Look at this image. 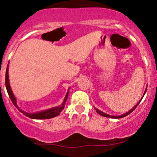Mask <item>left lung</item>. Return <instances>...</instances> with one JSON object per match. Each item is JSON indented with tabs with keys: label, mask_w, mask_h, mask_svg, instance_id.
Masks as SVG:
<instances>
[{
	"label": "left lung",
	"mask_w": 157,
	"mask_h": 157,
	"mask_svg": "<svg viewBox=\"0 0 157 157\" xmlns=\"http://www.w3.org/2000/svg\"><path fill=\"white\" fill-rule=\"evenodd\" d=\"M146 91H147V89H146V91H145V92H144V94H145V93H146ZM144 96H143V97H144ZM143 97H142V98H141V99H142V98H143ZM141 99L140 101H139L138 103H137V104H136V106H135L134 107V108H133V109H131V110H130V111H128L127 113H124V115H121V116H119V117H114V116H110V115H108V114H106V113H104V112H102V111H99V110H98V109H97L94 108V109H95V110L96 111V112H97L98 113H99V114H100V115H101V116H103V117H108V118H113V119H120V118H123V117H126V116H127V115H128V114H129V113H132V111H134V109L136 108V107H137V106H138V105H139V103H140V101H141Z\"/></svg>",
	"instance_id": "1"
}]
</instances>
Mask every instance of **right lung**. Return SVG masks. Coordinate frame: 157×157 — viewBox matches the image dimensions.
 <instances>
[{
  "label": "right lung",
  "instance_id": "right-lung-1",
  "mask_svg": "<svg viewBox=\"0 0 157 157\" xmlns=\"http://www.w3.org/2000/svg\"><path fill=\"white\" fill-rule=\"evenodd\" d=\"M6 89H7L8 96H9L10 100L12 101L13 104H14V106H16L21 113H23L25 116L31 118V119H51V118H53V117H56V116H58V115H59L60 112H61V111L63 110L64 108V106H65L66 101H67V98H68V92H67L66 97H65V98H64V101L63 102V104H62V105H61V106L55 107V108H53V109H49V110L41 111V112H38V113H26V112H24V111H23L21 109L18 108V106H17L16 99V98H15L13 94L12 90H11V89H10V86L9 84L8 67H7V69H6Z\"/></svg>",
  "mask_w": 157,
  "mask_h": 157
}]
</instances>
